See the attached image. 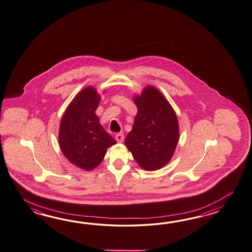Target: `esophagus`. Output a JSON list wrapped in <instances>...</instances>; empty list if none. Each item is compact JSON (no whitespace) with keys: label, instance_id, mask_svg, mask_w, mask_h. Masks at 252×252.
Here are the masks:
<instances>
[{"label":"esophagus","instance_id":"1","mask_svg":"<svg viewBox=\"0 0 252 252\" xmlns=\"http://www.w3.org/2000/svg\"><path fill=\"white\" fill-rule=\"evenodd\" d=\"M115 138L118 141V143H122L124 141V138H125V136H124L123 133H118V134H116Z\"/></svg>","mask_w":252,"mask_h":252}]
</instances>
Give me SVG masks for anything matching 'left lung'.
<instances>
[{"label": "left lung", "instance_id": "obj_1", "mask_svg": "<svg viewBox=\"0 0 252 252\" xmlns=\"http://www.w3.org/2000/svg\"><path fill=\"white\" fill-rule=\"evenodd\" d=\"M137 114L125 144L146 171L167 164L179 140V125L173 107L159 90L147 87L134 97Z\"/></svg>", "mask_w": 252, "mask_h": 252}]
</instances>
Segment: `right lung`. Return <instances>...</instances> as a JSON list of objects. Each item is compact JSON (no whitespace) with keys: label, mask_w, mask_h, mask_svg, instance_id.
<instances>
[{"label":"right lung","mask_w":252,"mask_h":252,"mask_svg":"<svg viewBox=\"0 0 252 252\" xmlns=\"http://www.w3.org/2000/svg\"><path fill=\"white\" fill-rule=\"evenodd\" d=\"M99 101L100 96L94 88H86L67 106L60 126L59 142L63 155L85 170L97 166L106 149L117 143L95 115Z\"/></svg>","instance_id":"add662e5"}]
</instances>
